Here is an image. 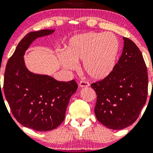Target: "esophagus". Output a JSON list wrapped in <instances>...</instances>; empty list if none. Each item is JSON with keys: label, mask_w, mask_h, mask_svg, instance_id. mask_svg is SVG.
I'll list each match as a JSON object with an SVG mask.
<instances>
[{"label": "esophagus", "mask_w": 153, "mask_h": 153, "mask_svg": "<svg viewBox=\"0 0 153 153\" xmlns=\"http://www.w3.org/2000/svg\"><path fill=\"white\" fill-rule=\"evenodd\" d=\"M89 82L87 81H80L79 82V86L80 88H85V87H88L89 86Z\"/></svg>", "instance_id": "1"}]
</instances>
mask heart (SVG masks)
<instances>
[{
	"label": "heart",
	"instance_id": "obj_1",
	"mask_svg": "<svg viewBox=\"0 0 153 153\" xmlns=\"http://www.w3.org/2000/svg\"><path fill=\"white\" fill-rule=\"evenodd\" d=\"M119 48L118 39L113 34L87 32L72 36L59 59L63 68L70 71L82 62L84 73L93 80H99L113 71Z\"/></svg>",
	"mask_w": 153,
	"mask_h": 153
}]
</instances>
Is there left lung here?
Here are the masks:
<instances>
[{
	"label": "left lung",
	"mask_w": 153,
	"mask_h": 153,
	"mask_svg": "<svg viewBox=\"0 0 153 153\" xmlns=\"http://www.w3.org/2000/svg\"><path fill=\"white\" fill-rule=\"evenodd\" d=\"M123 39L122 56L113 71L101 81L91 84L97 96L96 118L114 130L124 129L137 120L146 103L148 88L143 54L131 40Z\"/></svg>",
	"instance_id": "obj_1"
}]
</instances>
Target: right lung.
Here are the masks:
<instances>
[{
	"label": "right lung",
	"mask_w": 153,
	"mask_h": 153,
	"mask_svg": "<svg viewBox=\"0 0 153 153\" xmlns=\"http://www.w3.org/2000/svg\"><path fill=\"white\" fill-rule=\"evenodd\" d=\"M54 31L42 29L28 33L8 59L5 72L3 91L13 117L35 131L58 127L64 121L70 99L78 89L74 80L58 81L50 75L31 72L26 66L24 57L33 42Z\"/></svg>",
	"instance_id": "1"
}]
</instances>
